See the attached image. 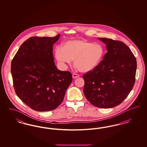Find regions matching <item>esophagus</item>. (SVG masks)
<instances>
[{
	"mask_svg": "<svg viewBox=\"0 0 147 147\" xmlns=\"http://www.w3.org/2000/svg\"><path fill=\"white\" fill-rule=\"evenodd\" d=\"M79 77V75L78 74H76V73H74V74H73V76H72V77H73L74 79L77 78H78Z\"/></svg>",
	"mask_w": 147,
	"mask_h": 147,
	"instance_id": "obj_1",
	"label": "esophagus"
}]
</instances>
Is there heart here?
<instances>
[{
	"mask_svg": "<svg viewBox=\"0 0 147 147\" xmlns=\"http://www.w3.org/2000/svg\"><path fill=\"white\" fill-rule=\"evenodd\" d=\"M104 53V49L101 45L77 39L65 42L62 48L57 47L55 56L61 63L69 64L74 60V66L78 70L88 72L98 66Z\"/></svg>",
	"mask_w": 147,
	"mask_h": 147,
	"instance_id": "obj_1",
	"label": "heart"
}]
</instances>
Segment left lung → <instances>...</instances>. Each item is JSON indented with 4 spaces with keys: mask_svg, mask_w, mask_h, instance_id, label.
Returning a JSON list of instances; mask_svg holds the SVG:
<instances>
[{
    "mask_svg": "<svg viewBox=\"0 0 147 147\" xmlns=\"http://www.w3.org/2000/svg\"><path fill=\"white\" fill-rule=\"evenodd\" d=\"M107 52L93 70L83 74L84 95L99 108H112L121 104L132 90L136 79V58L123 42L98 38Z\"/></svg>",
    "mask_w": 147,
    "mask_h": 147,
    "instance_id": "1",
    "label": "left lung"
}]
</instances>
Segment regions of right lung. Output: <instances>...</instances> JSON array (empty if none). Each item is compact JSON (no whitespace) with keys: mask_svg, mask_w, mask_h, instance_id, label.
<instances>
[{"mask_svg":"<svg viewBox=\"0 0 147 147\" xmlns=\"http://www.w3.org/2000/svg\"><path fill=\"white\" fill-rule=\"evenodd\" d=\"M59 36L29 38L11 61V73L17 96L37 111L56 109L72 82L70 72L58 70L53 61V45Z\"/></svg>","mask_w":147,"mask_h":147,"instance_id":"1","label":"right lung"}]
</instances>
